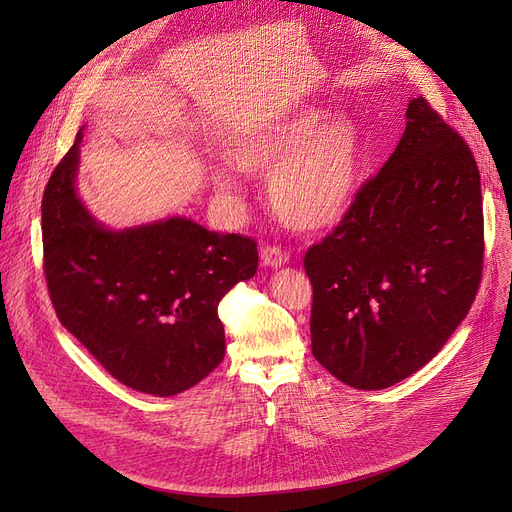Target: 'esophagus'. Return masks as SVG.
Here are the masks:
<instances>
[{"label": "esophagus", "instance_id": "obj_1", "mask_svg": "<svg viewBox=\"0 0 512 512\" xmlns=\"http://www.w3.org/2000/svg\"><path fill=\"white\" fill-rule=\"evenodd\" d=\"M261 259H263V263L265 265H270V267H282V265H286L288 263V259H290V253L288 251H284L282 247H276V245H267V247H263L261 249Z\"/></svg>", "mask_w": 512, "mask_h": 512}]
</instances>
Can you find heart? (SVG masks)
<instances>
[{"mask_svg": "<svg viewBox=\"0 0 512 512\" xmlns=\"http://www.w3.org/2000/svg\"><path fill=\"white\" fill-rule=\"evenodd\" d=\"M363 141L357 124L342 114L326 118L321 107H303L240 137L230 157L240 172L267 174V195L278 218L297 230L334 226L353 201ZM215 188L236 199V176L220 168Z\"/></svg>", "mask_w": 512, "mask_h": 512, "instance_id": "1", "label": "heart"}]
</instances>
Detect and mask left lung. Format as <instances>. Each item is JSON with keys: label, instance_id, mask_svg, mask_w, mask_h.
<instances>
[{"label": "left lung", "instance_id": "left-lung-1", "mask_svg": "<svg viewBox=\"0 0 512 512\" xmlns=\"http://www.w3.org/2000/svg\"><path fill=\"white\" fill-rule=\"evenodd\" d=\"M481 270L475 157L427 99H411L390 159L305 253L313 357L351 388L394 386L459 328Z\"/></svg>", "mask_w": 512, "mask_h": 512}]
</instances>
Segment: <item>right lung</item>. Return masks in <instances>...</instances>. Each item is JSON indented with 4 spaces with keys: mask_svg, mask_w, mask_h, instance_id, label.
<instances>
[{
    "mask_svg": "<svg viewBox=\"0 0 512 512\" xmlns=\"http://www.w3.org/2000/svg\"><path fill=\"white\" fill-rule=\"evenodd\" d=\"M83 132L41 203L43 270L62 326L124 386L174 396L224 359L218 305L255 276L257 242L170 218L107 230L76 195Z\"/></svg>",
    "mask_w": 512,
    "mask_h": 512,
    "instance_id": "right-lung-1",
    "label": "right lung"
}]
</instances>
